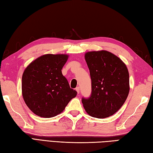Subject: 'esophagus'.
<instances>
[{
	"label": "esophagus",
	"instance_id": "34e87169",
	"mask_svg": "<svg viewBox=\"0 0 153 153\" xmlns=\"http://www.w3.org/2000/svg\"><path fill=\"white\" fill-rule=\"evenodd\" d=\"M76 92H77V93H79V92H80V88L79 87H77L76 88Z\"/></svg>",
	"mask_w": 153,
	"mask_h": 153
}]
</instances>
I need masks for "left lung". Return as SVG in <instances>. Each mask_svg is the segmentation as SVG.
<instances>
[{
  "label": "left lung",
  "instance_id": "left-lung-1",
  "mask_svg": "<svg viewBox=\"0 0 153 153\" xmlns=\"http://www.w3.org/2000/svg\"><path fill=\"white\" fill-rule=\"evenodd\" d=\"M85 58L91 79V94L82 98L87 113L105 118L119 110L130 91L129 73L121 59L108 51L87 52Z\"/></svg>",
  "mask_w": 153,
  "mask_h": 153
}]
</instances>
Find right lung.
I'll use <instances>...</instances> for the list:
<instances>
[{
	"instance_id": "right-lung-1",
	"label": "right lung",
	"mask_w": 153,
	"mask_h": 153,
	"mask_svg": "<svg viewBox=\"0 0 153 153\" xmlns=\"http://www.w3.org/2000/svg\"><path fill=\"white\" fill-rule=\"evenodd\" d=\"M66 54H45L29 64L22 76V95L29 109L39 117H54L77 92L62 73Z\"/></svg>"
}]
</instances>
